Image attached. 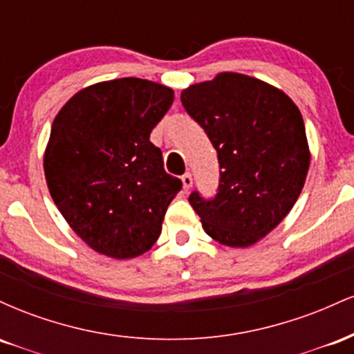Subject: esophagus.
<instances>
[{"mask_svg": "<svg viewBox=\"0 0 354 354\" xmlns=\"http://www.w3.org/2000/svg\"><path fill=\"white\" fill-rule=\"evenodd\" d=\"M181 181H183V188H185V191H189L191 186H193V176H191L189 173H185L181 176Z\"/></svg>", "mask_w": 354, "mask_h": 354, "instance_id": "34e87169", "label": "esophagus"}]
</instances>
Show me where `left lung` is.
<instances>
[{"label": "left lung", "instance_id": "obj_1", "mask_svg": "<svg viewBox=\"0 0 354 354\" xmlns=\"http://www.w3.org/2000/svg\"><path fill=\"white\" fill-rule=\"evenodd\" d=\"M181 103L221 168L214 200L193 193L189 205L219 245H254L286 218L306 181L311 153L301 111L283 89L233 71L189 84Z\"/></svg>", "mask_w": 354, "mask_h": 354}]
</instances>
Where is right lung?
<instances>
[{
    "label": "right lung",
    "mask_w": 354,
    "mask_h": 354,
    "mask_svg": "<svg viewBox=\"0 0 354 354\" xmlns=\"http://www.w3.org/2000/svg\"><path fill=\"white\" fill-rule=\"evenodd\" d=\"M174 91L141 78L80 89L53 121L43 156L48 189L68 225L96 253L131 259L161 234L181 181L165 171L153 128Z\"/></svg>",
    "instance_id": "1"
}]
</instances>
